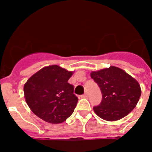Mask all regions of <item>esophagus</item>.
I'll list each match as a JSON object with an SVG mask.
<instances>
[{
	"instance_id": "34e87169",
	"label": "esophagus",
	"mask_w": 152,
	"mask_h": 152,
	"mask_svg": "<svg viewBox=\"0 0 152 152\" xmlns=\"http://www.w3.org/2000/svg\"><path fill=\"white\" fill-rule=\"evenodd\" d=\"M81 97L82 98H88V94L86 93V94H84L81 95Z\"/></svg>"
}]
</instances>
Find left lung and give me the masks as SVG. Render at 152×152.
Here are the masks:
<instances>
[{
	"label": "left lung",
	"mask_w": 152,
	"mask_h": 152,
	"mask_svg": "<svg viewBox=\"0 0 152 152\" xmlns=\"http://www.w3.org/2000/svg\"><path fill=\"white\" fill-rule=\"evenodd\" d=\"M100 87L102 101L94 107L95 113L107 121H116L127 116L141 96L139 82L121 68L110 66L91 73Z\"/></svg>",
	"instance_id": "left-lung-1"
}]
</instances>
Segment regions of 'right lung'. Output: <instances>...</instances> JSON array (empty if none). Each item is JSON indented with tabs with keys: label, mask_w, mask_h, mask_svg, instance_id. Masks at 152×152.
<instances>
[{
	"label": "right lung",
	"mask_w": 152,
	"mask_h": 152,
	"mask_svg": "<svg viewBox=\"0 0 152 152\" xmlns=\"http://www.w3.org/2000/svg\"><path fill=\"white\" fill-rule=\"evenodd\" d=\"M72 75L58 65H50L28 79L24 96L35 115L47 123L58 124L73 113L78 99L74 94V86L68 82Z\"/></svg>",
	"instance_id": "obj_1"
}]
</instances>
